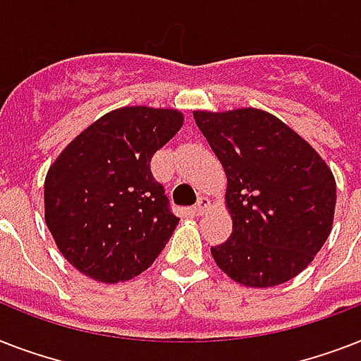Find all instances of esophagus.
Segmentation results:
<instances>
[{
    "label": "esophagus",
    "mask_w": 361,
    "mask_h": 361,
    "mask_svg": "<svg viewBox=\"0 0 361 361\" xmlns=\"http://www.w3.org/2000/svg\"><path fill=\"white\" fill-rule=\"evenodd\" d=\"M209 208V200L206 197H200L198 198V202L195 204V208H192V214L195 215H204L208 212Z\"/></svg>",
    "instance_id": "34e87169"
}]
</instances>
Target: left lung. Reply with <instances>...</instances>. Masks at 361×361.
<instances>
[{
    "label": "left lung",
    "mask_w": 361,
    "mask_h": 361,
    "mask_svg": "<svg viewBox=\"0 0 361 361\" xmlns=\"http://www.w3.org/2000/svg\"><path fill=\"white\" fill-rule=\"evenodd\" d=\"M192 118L226 174L231 238L212 247L215 264L251 288L302 274L334 225L336 178L296 130L258 109L195 110Z\"/></svg>",
    "instance_id": "1"
}]
</instances>
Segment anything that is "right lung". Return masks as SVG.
<instances>
[{
  "mask_svg": "<svg viewBox=\"0 0 361 361\" xmlns=\"http://www.w3.org/2000/svg\"><path fill=\"white\" fill-rule=\"evenodd\" d=\"M172 109L123 106L101 116L59 153L44 180V221L80 274L120 283L142 274L180 219L149 163L181 129Z\"/></svg>",
  "mask_w": 361,
  "mask_h": 361,
  "instance_id": "1",
  "label": "right lung"
}]
</instances>
